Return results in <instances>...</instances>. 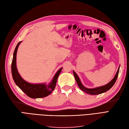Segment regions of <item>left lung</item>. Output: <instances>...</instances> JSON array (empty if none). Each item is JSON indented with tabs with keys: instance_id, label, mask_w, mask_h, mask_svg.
Segmentation results:
<instances>
[{
	"instance_id": "left-lung-1",
	"label": "left lung",
	"mask_w": 129,
	"mask_h": 129,
	"mask_svg": "<svg viewBox=\"0 0 129 129\" xmlns=\"http://www.w3.org/2000/svg\"><path fill=\"white\" fill-rule=\"evenodd\" d=\"M119 68H120V66L118 69L117 73H116L114 77L111 81L109 82L108 84L104 85L103 86L99 87L94 88H86L85 87H84L82 85L81 82V81H80V80L78 76L77 75V74L75 73L74 71H73V73H74L75 78L76 81L77 83V85H78L79 88L81 89L82 91H83V92H85L89 94L95 95V94H99L102 93H104L107 91H108L109 89H110L114 85V83H115L116 79H117V77L118 76V74H119Z\"/></svg>"
}]
</instances>
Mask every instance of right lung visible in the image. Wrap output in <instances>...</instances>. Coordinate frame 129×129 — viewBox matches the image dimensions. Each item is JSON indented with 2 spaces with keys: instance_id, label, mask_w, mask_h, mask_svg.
Returning <instances> with one entry per match:
<instances>
[{
  "instance_id": "add662e5",
  "label": "right lung",
  "mask_w": 129,
  "mask_h": 129,
  "mask_svg": "<svg viewBox=\"0 0 129 129\" xmlns=\"http://www.w3.org/2000/svg\"><path fill=\"white\" fill-rule=\"evenodd\" d=\"M21 42L18 43L14 50L13 60L11 63V73L14 82L16 85L25 93L32 98H40L47 97L50 94L54 89L57 79L59 76L62 68L60 69L54 76L52 81L49 85H46L44 83L41 84H32L24 80L19 74L16 68V53L19 44Z\"/></svg>"
}]
</instances>
